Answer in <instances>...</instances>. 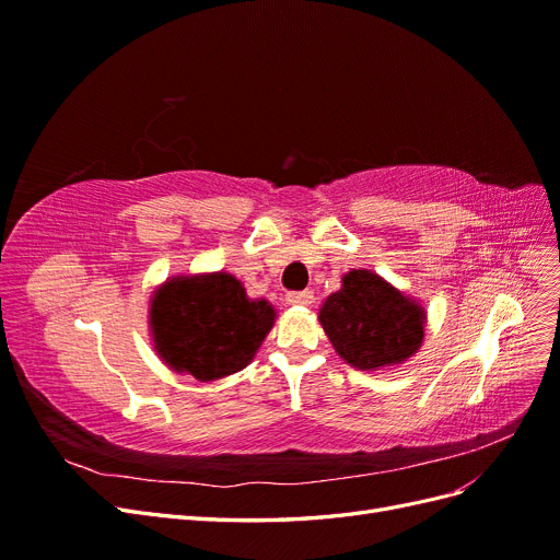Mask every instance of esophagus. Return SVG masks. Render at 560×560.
<instances>
[{
    "mask_svg": "<svg viewBox=\"0 0 560 560\" xmlns=\"http://www.w3.org/2000/svg\"><path fill=\"white\" fill-rule=\"evenodd\" d=\"M287 303H290V306H311V303H313V292H292V294H287Z\"/></svg>",
    "mask_w": 560,
    "mask_h": 560,
    "instance_id": "1",
    "label": "esophagus"
}]
</instances>
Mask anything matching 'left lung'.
Masks as SVG:
<instances>
[{"instance_id": "obj_1", "label": "left lung", "mask_w": 560, "mask_h": 560, "mask_svg": "<svg viewBox=\"0 0 560 560\" xmlns=\"http://www.w3.org/2000/svg\"><path fill=\"white\" fill-rule=\"evenodd\" d=\"M317 319L338 358L360 371H383L411 360L428 327L420 301L369 268L343 273L341 290L322 301Z\"/></svg>"}]
</instances>
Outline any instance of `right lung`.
<instances>
[{
    "label": "right lung",
    "mask_w": 560,
    "mask_h": 560,
    "mask_svg": "<svg viewBox=\"0 0 560 560\" xmlns=\"http://www.w3.org/2000/svg\"><path fill=\"white\" fill-rule=\"evenodd\" d=\"M276 317L273 303L249 299L226 270L173 276L149 299V334L161 362L200 383L243 371Z\"/></svg>",
    "instance_id": "obj_1"
}]
</instances>
